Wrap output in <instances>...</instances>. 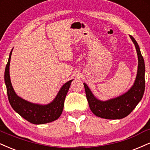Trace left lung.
<instances>
[{
    "label": "left lung",
    "mask_w": 150,
    "mask_h": 150,
    "mask_svg": "<svg viewBox=\"0 0 150 150\" xmlns=\"http://www.w3.org/2000/svg\"><path fill=\"white\" fill-rule=\"evenodd\" d=\"M130 37L137 51L138 66L135 82L128 92L113 99L101 101L94 97L88 86L83 83L89 108L92 113L98 117L106 119H121L125 118L132 112L143 97L145 87L144 58L135 39L130 35Z\"/></svg>",
    "instance_id": "8db88e82"
}]
</instances>
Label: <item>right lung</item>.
Wrapping results in <instances>:
<instances>
[{
	"label": "right lung",
	"instance_id": "1",
	"mask_svg": "<svg viewBox=\"0 0 150 150\" xmlns=\"http://www.w3.org/2000/svg\"><path fill=\"white\" fill-rule=\"evenodd\" d=\"M12 51L13 49L10 53L4 75L8 100L12 108L22 118L33 124H44L57 120L63 111L65 97L73 80L68 81L62 86L56 97L49 104L42 105L25 100L17 95L10 81V63Z\"/></svg>",
	"mask_w": 150,
	"mask_h": 150
}]
</instances>
